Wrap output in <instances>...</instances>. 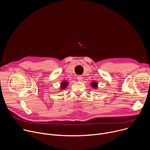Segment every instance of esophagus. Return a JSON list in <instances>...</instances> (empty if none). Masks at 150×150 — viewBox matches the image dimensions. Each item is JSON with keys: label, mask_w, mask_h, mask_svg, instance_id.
Wrapping results in <instances>:
<instances>
[{"label": "esophagus", "mask_w": 150, "mask_h": 150, "mask_svg": "<svg viewBox=\"0 0 150 150\" xmlns=\"http://www.w3.org/2000/svg\"><path fill=\"white\" fill-rule=\"evenodd\" d=\"M77 79H78V81H81V80L82 79V76H81V75H78V76H77Z\"/></svg>", "instance_id": "obj_1"}]
</instances>
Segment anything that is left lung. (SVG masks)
Returning a JSON list of instances; mask_svg holds the SVG:
<instances>
[{
  "label": "left lung",
  "instance_id": "8db88e82",
  "mask_svg": "<svg viewBox=\"0 0 150 150\" xmlns=\"http://www.w3.org/2000/svg\"><path fill=\"white\" fill-rule=\"evenodd\" d=\"M91 83V87H93V88H97V82H93L92 83Z\"/></svg>",
  "mask_w": 150,
  "mask_h": 150
}]
</instances>
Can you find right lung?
Masks as SVG:
<instances>
[{"label": "right lung", "instance_id": "1", "mask_svg": "<svg viewBox=\"0 0 150 150\" xmlns=\"http://www.w3.org/2000/svg\"><path fill=\"white\" fill-rule=\"evenodd\" d=\"M67 85H68V83H67V82H63L62 83V84H61V88H62V89H65V88H66V87L67 86Z\"/></svg>", "mask_w": 150, "mask_h": 150}]
</instances>
